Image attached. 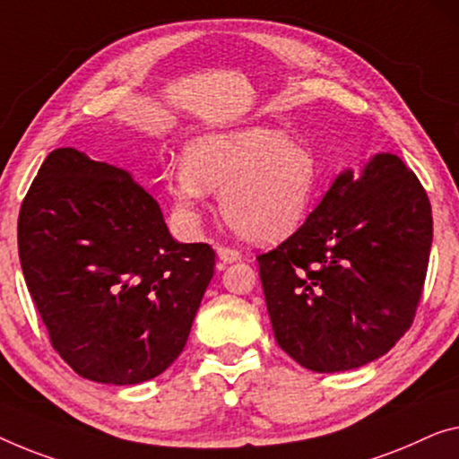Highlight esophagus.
Segmentation results:
<instances>
[{"label": "esophagus", "instance_id": "1", "mask_svg": "<svg viewBox=\"0 0 459 459\" xmlns=\"http://www.w3.org/2000/svg\"><path fill=\"white\" fill-rule=\"evenodd\" d=\"M216 251H218V257H221V262H224V264L238 262V259L243 257V255H241V251L230 249V247H218Z\"/></svg>", "mask_w": 459, "mask_h": 459}]
</instances>
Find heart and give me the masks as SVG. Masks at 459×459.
I'll return each mask as SVG.
<instances>
[{
    "mask_svg": "<svg viewBox=\"0 0 459 459\" xmlns=\"http://www.w3.org/2000/svg\"><path fill=\"white\" fill-rule=\"evenodd\" d=\"M321 187L309 150L273 127H243L191 140L186 162L167 173L183 222L195 227L210 189L221 191L229 227L253 243H278L303 227Z\"/></svg>",
    "mask_w": 459,
    "mask_h": 459,
    "instance_id": "heart-1",
    "label": "heart"
}]
</instances>
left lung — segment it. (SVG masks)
<instances>
[{
	"mask_svg": "<svg viewBox=\"0 0 459 459\" xmlns=\"http://www.w3.org/2000/svg\"><path fill=\"white\" fill-rule=\"evenodd\" d=\"M430 243L427 191L402 159L342 170L303 227L257 257L278 346L316 373L383 357L412 325Z\"/></svg>",
	"mask_w": 459,
	"mask_h": 459,
	"instance_id": "left-lung-1",
	"label": "left lung"
}]
</instances>
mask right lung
<instances>
[{
  "instance_id": "right-lung-1",
  "label": "right lung",
  "mask_w": 459,
  "mask_h": 459,
  "mask_svg": "<svg viewBox=\"0 0 459 459\" xmlns=\"http://www.w3.org/2000/svg\"><path fill=\"white\" fill-rule=\"evenodd\" d=\"M26 286L59 357L80 377L135 385L173 365L216 255L170 237L132 173L76 148L47 156L18 216Z\"/></svg>"
}]
</instances>
